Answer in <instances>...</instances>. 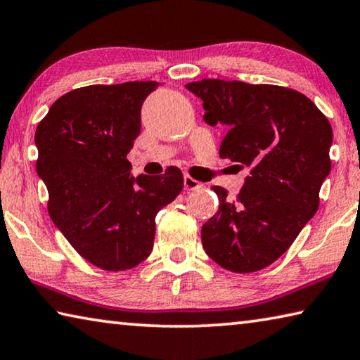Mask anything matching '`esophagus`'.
Returning a JSON list of instances; mask_svg holds the SVG:
<instances>
[{
  "label": "esophagus",
  "mask_w": 360,
  "mask_h": 360,
  "mask_svg": "<svg viewBox=\"0 0 360 360\" xmlns=\"http://www.w3.org/2000/svg\"><path fill=\"white\" fill-rule=\"evenodd\" d=\"M184 187H186V191H195V188L203 187V184H202V182H200V181L193 179L192 176L186 174V176H184Z\"/></svg>",
  "instance_id": "obj_1"
}]
</instances>
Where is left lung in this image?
<instances>
[{"mask_svg": "<svg viewBox=\"0 0 360 360\" xmlns=\"http://www.w3.org/2000/svg\"><path fill=\"white\" fill-rule=\"evenodd\" d=\"M186 89L202 98L210 125H227L221 158L251 168L233 202L211 187L219 211L203 224V248L225 270L259 271L288 251L319 208L332 168L330 122L308 96L281 85L202 79Z\"/></svg>", "mask_w": 360, "mask_h": 360, "instance_id": "obj_1", "label": "left lung"}]
</instances>
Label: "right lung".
<instances>
[{
	"instance_id": "right-lung-1",
	"label": "right lung",
	"mask_w": 360,
	"mask_h": 360,
	"mask_svg": "<svg viewBox=\"0 0 360 360\" xmlns=\"http://www.w3.org/2000/svg\"><path fill=\"white\" fill-rule=\"evenodd\" d=\"M155 81L75 89L53 103L34 133L36 172L47 210L76 252L108 271L135 268L154 246L155 216L184 187L179 168L130 174L127 154L141 131Z\"/></svg>"
}]
</instances>
